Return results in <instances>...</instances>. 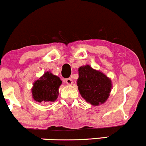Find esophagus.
<instances>
[{
  "instance_id": "34e87169",
  "label": "esophagus",
  "mask_w": 146,
  "mask_h": 146,
  "mask_svg": "<svg viewBox=\"0 0 146 146\" xmlns=\"http://www.w3.org/2000/svg\"><path fill=\"white\" fill-rule=\"evenodd\" d=\"M65 81H66V83L68 85H71L72 84H73V80H72L71 78L66 79V80H65Z\"/></svg>"
}]
</instances>
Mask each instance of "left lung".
Instances as JSON below:
<instances>
[{"label":"left lung","mask_w":146,"mask_h":146,"mask_svg":"<svg viewBox=\"0 0 146 146\" xmlns=\"http://www.w3.org/2000/svg\"><path fill=\"white\" fill-rule=\"evenodd\" d=\"M78 86L80 95L87 102L98 106L106 101L112 88L111 80L89 65L79 68Z\"/></svg>","instance_id":"8db88e82"}]
</instances>
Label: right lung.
I'll list each match as a JSON object with an SVG mask.
<instances>
[{
    "instance_id": "obj_1",
    "label": "right lung",
    "mask_w": 146,
    "mask_h": 146,
    "mask_svg": "<svg viewBox=\"0 0 146 146\" xmlns=\"http://www.w3.org/2000/svg\"><path fill=\"white\" fill-rule=\"evenodd\" d=\"M61 84L62 81L58 76L46 72L33 84L31 90L33 100L38 102H54L58 98Z\"/></svg>"
}]
</instances>
